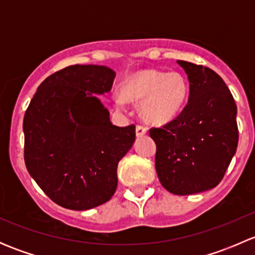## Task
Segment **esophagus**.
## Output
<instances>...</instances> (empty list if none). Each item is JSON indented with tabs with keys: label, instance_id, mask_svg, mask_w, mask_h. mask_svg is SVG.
Listing matches in <instances>:
<instances>
[{
	"label": "esophagus",
	"instance_id": "1",
	"mask_svg": "<svg viewBox=\"0 0 255 255\" xmlns=\"http://www.w3.org/2000/svg\"><path fill=\"white\" fill-rule=\"evenodd\" d=\"M135 134H137V137H143V135L146 134V128L144 127V126H137L135 127Z\"/></svg>",
	"mask_w": 255,
	"mask_h": 255
}]
</instances>
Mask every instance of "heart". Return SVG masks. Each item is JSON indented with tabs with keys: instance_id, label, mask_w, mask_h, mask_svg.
Wrapping results in <instances>:
<instances>
[{
	"instance_id": "1",
	"label": "heart",
	"mask_w": 255,
	"mask_h": 255,
	"mask_svg": "<svg viewBox=\"0 0 255 255\" xmlns=\"http://www.w3.org/2000/svg\"><path fill=\"white\" fill-rule=\"evenodd\" d=\"M189 96V84L179 73H164L144 69L130 74L122 85V94L115 96V104L123 109L127 101L142 102V113L154 123L174 120Z\"/></svg>"
}]
</instances>
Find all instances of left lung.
<instances>
[{
    "instance_id": "left-lung-1",
    "label": "left lung",
    "mask_w": 255,
    "mask_h": 255,
    "mask_svg": "<svg viewBox=\"0 0 255 255\" xmlns=\"http://www.w3.org/2000/svg\"><path fill=\"white\" fill-rule=\"evenodd\" d=\"M187 74L190 95L181 113L150 128L155 169L174 195H192L221 182L238 145L237 106L222 78L210 68L177 60Z\"/></svg>"
}]
</instances>
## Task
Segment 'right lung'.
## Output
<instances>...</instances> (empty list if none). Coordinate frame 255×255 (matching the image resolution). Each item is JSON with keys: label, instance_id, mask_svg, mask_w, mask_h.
Wrapping results in <instances>:
<instances>
[{"label": "right lung", "instance_id": "obj_1", "mask_svg": "<svg viewBox=\"0 0 255 255\" xmlns=\"http://www.w3.org/2000/svg\"><path fill=\"white\" fill-rule=\"evenodd\" d=\"M116 73L102 65H71L38 87L23 120L28 173L59 206L90 210L117 189L118 161L135 140L134 125L117 127L96 97Z\"/></svg>", "mask_w": 255, "mask_h": 255}]
</instances>
